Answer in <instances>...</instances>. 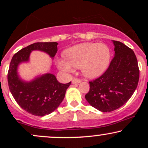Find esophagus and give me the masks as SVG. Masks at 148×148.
Listing matches in <instances>:
<instances>
[{"mask_svg": "<svg viewBox=\"0 0 148 148\" xmlns=\"http://www.w3.org/2000/svg\"><path fill=\"white\" fill-rule=\"evenodd\" d=\"M81 83V80L79 79H76V78H74L72 79V84H79Z\"/></svg>", "mask_w": 148, "mask_h": 148, "instance_id": "1", "label": "esophagus"}]
</instances>
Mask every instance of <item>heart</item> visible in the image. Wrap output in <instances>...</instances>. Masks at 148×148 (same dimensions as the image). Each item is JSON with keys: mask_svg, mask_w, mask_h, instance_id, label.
<instances>
[{"mask_svg": "<svg viewBox=\"0 0 148 148\" xmlns=\"http://www.w3.org/2000/svg\"><path fill=\"white\" fill-rule=\"evenodd\" d=\"M64 59L57 61L59 69L65 72H72L74 67H81V72L88 78L101 76L106 69L111 60V51L104 44H79L67 49Z\"/></svg>", "mask_w": 148, "mask_h": 148, "instance_id": "b5f03b06", "label": "heart"}]
</instances>
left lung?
<instances>
[{
	"label": "left lung",
	"instance_id": "obj_1",
	"mask_svg": "<svg viewBox=\"0 0 148 148\" xmlns=\"http://www.w3.org/2000/svg\"><path fill=\"white\" fill-rule=\"evenodd\" d=\"M115 56L101 76L90 81V90L85 97L101 112H111L123 106L136 89L139 69L132 49L113 40Z\"/></svg>",
	"mask_w": 148,
	"mask_h": 148
}]
</instances>
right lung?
I'll return each mask as SVG.
<instances>
[{"label": "right lung", "mask_w": 148, "mask_h": 148, "mask_svg": "<svg viewBox=\"0 0 148 148\" xmlns=\"http://www.w3.org/2000/svg\"><path fill=\"white\" fill-rule=\"evenodd\" d=\"M58 45L57 42L32 44L15 53L10 62L8 74L10 90L23 110L36 116H44L55 111L63 100L71 82L60 84L50 73L37 76L31 81H23L18 75V66L29 60L32 51H41L53 58L58 51Z\"/></svg>", "instance_id": "right-lung-1"}]
</instances>
